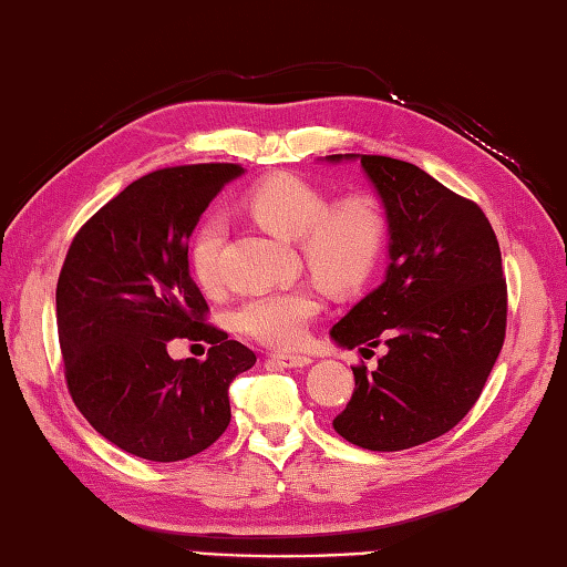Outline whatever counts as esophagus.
<instances>
[{"instance_id": "obj_1", "label": "esophagus", "mask_w": 567, "mask_h": 567, "mask_svg": "<svg viewBox=\"0 0 567 567\" xmlns=\"http://www.w3.org/2000/svg\"><path fill=\"white\" fill-rule=\"evenodd\" d=\"M269 359L274 363H279V367H284V369H303L312 361L306 354H288V351H271Z\"/></svg>"}]
</instances>
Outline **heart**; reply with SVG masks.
Listing matches in <instances>:
<instances>
[{
  "instance_id": "heart-1",
  "label": "heart",
  "mask_w": 567,
  "mask_h": 567,
  "mask_svg": "<svg viewBox=\"0 0 567 567\" xmlns=\"http://www.w3.org/2000/svg\"><path fill=\"white\" fill-rule=\"evenodd\" d=\"M243 208L276 237L296 240L312 279L332 291L367 284L388 243V216L379 196L359 192L330 204L320 186L296 174H274L249 186ZM223 220L210 216L198 223L188 243V269L204 291H218L223 284ZM318 310L320 300L310 288H279L247 298L235 312V327L267 347L293 349L306 342Z\"/></svg>"
}]
</instances>
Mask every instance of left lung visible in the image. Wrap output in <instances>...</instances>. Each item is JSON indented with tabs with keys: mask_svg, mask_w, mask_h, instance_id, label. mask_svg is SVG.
Segmentation results:
<instances>
[{
	"mask_svg": "<svg viewBox=\"0 0 567 567\" xmlns=\"http://www.w3.org/2000/svg\"><path fill=\"white\" fill-rule=\"evenodd\" d=\"M332 162L342 155H330ZM390 228L385 281L332 327L347 349L385 344L379 369L354 367L334 432L369 451L446 434L471 412L505 344L507 281L481 206L410 162L361 155Z\"/></svg>",
	"mask_w": 567,
	"mask_h": 567,
	"instance_id": "8db88e82",
	"label": "left lung"
}]
</instances>
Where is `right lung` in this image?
<instances>
[{
	"label": "right lung",
	"instance_id": "add662e5",
	"mask_svg": "<svg viewBox=\"0 0 567 567\" xmlns=\"http://www.w3.org/2000/svg\"><path fill=\"white\" fill-rule=\"evenodd\" d=\"M243 165L150 172L72 237L60 269L58 339L72 402L111 444L147 461H184L230 424L228 388L255 351L206 322L188 274V235ZM174 338L212 344L204 362H174Z\"/></svg>",
	"mask_w": 567,
	"mask_h": 567
}]
</instances>
